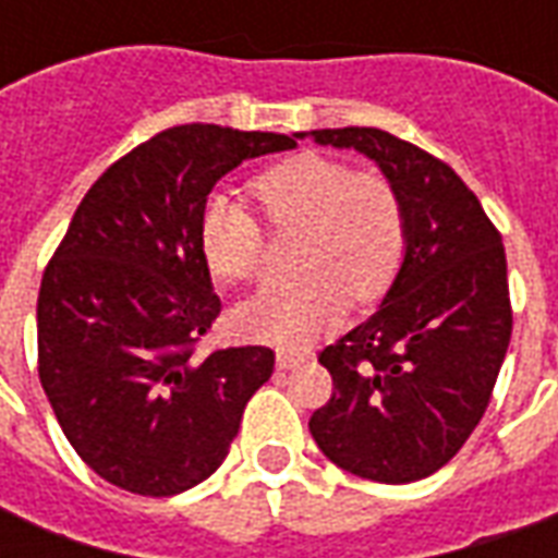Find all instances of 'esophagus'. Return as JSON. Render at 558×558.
<instances>
[{
	"mask_svg": "<svg viewBox=\"0 0 558 558\" xmlns=\"http://www.w3.org/2000/svg\"><path fill=\"white\" fill-rule=\"evenodd\" d=\"M311 359V352L302 350H278V367L280 371H292V367H299Z\"/></svg>",
	"mask_w": 558,
	"mask_h": 558,
	"instance_id": "1",
	"label": "esophagus"
}]
</instances>
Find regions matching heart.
<instances>
[{"label": "heart", "mask_w": 558, "mask_h": 558, "mask_svg": "<svg viewBox=\"0 0 558 558\" xmlns=\"http://www.w3.org/2000/svg\"><path fill=\"white\" fill-rule=\"evenodd\" d=\"M254 194L271 223H302L292 251L302 268L268 280L239 307L251 338L304 347L338 323L350 292L355 302H374L391 287L407 251V218L388 179L326 155H299L259 172ZM199 247L218 278H254L263 227L242 199L211 194L199 211Z\"/></svg>", "instance_id": "1"}]
</instances>
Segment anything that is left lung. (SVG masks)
I'll return each instance as SVG.
<instances>
[{"label": "left lung", "mask_w": 558, "mask_h": 558, "mask_svg": "<svg viewBox=\"0 0 558 558\" xmlns=\"http://www.w3.org/2000/svg\"><path fill=\"white\" fill-rule=\"evenodd\" d=\"M299 137L374 160L407 218L403 263L379 307L319 352L335 391L311 415V436L359 478H427L478 427L508 352L502 235L463 179L407 140L379 128Z\"/></svg>", "instance_id": "left-lung-1"}]
</instances>
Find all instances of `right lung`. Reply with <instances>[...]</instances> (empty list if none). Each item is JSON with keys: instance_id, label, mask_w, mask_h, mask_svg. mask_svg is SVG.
Segmentation results:
<instances>
[{"instance_id": "right-lung-1", "label": "right lung", "mask_w": 558, "mask_h": 558, "mask_svg": "<svg viewBox=\"0 0 558 558\" xmlns=\"http://www.w3.org/2000/svg\"><path fill=\"white\" fill-rule=\"evenodd\" d=\"M295 140L160 131L116 160L68 223L38 292V376L68 442L116 487L175 496L206 481L275 371L268 347L194 355L220 314L199 211L242 160Z\"/></svg>"}]
</instances>
